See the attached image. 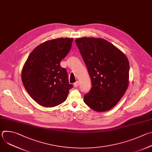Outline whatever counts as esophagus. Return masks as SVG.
<instances>
[{"mask_svg": "<svg viewBox=\"0 0 152 152\" xmlns=\"http://www.w3.org/2000/svg\"><path fill=\"white\" fill-rule=\"evenodd\" d=\"M73 85H74L75 87H77V86H79V82H78V81H76V82H75L74 84H73Z\"/></svg>", "mask_w": 152, "mask_h": 152, "instance_id": "34e87169", "label": "esophagus"}]
</instances>
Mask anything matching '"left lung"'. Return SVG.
I'll return each instance as SVG.
<instances>
[{
	"mask_svg": "<svg viewBox=\"0 0 152 152\" xmlns=\"http://www.w3.org/2000/svg\"><path fill=\"white\" fill-rule=\"evenodd\" d=\"M76 44L87 68L91 88L83 101L93 110H111L124 94L129 83L127 57L112 43L102 38H77Z\"/></svg>",
	"mask_w": 152,
	"mask_h": 152,
	"instance_id": "8db88e82",
	"label": "left lung"
}]
</instances>
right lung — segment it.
Returning a JSON list of instances; mask_svg holds the SVG:
<instances>
[{
	"label": "right lung",
	"instance_id": "obj_1",
	"mask_svg": "<svg viewBox=\"0 0 152 152\" xmlns=\"http://www.w3.org/2000/svg\"><path fill=\"white\" fill-rule=\"evenodd\" d=\"M73 38L49 40L34 49L22 70L21 79L30 96L39 104L53 107L66 100L73 85L69 83L61 60L70 52Z\"/></svg>",
	"mask_w": 152,
	"mask_h": 152
}]
</instances>
